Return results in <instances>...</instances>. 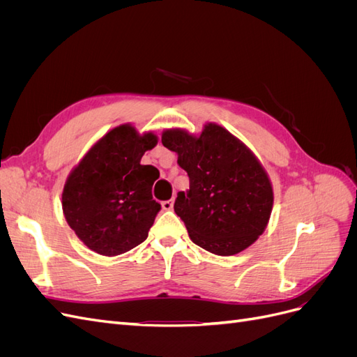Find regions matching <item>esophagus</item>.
Returning a JSON list of instances; mask_svg holds the SVG:
<instances>
[{
	"label": "esophagus",
	"instance_id": "obj_1",
	"mask_svg": "<svg viewBox=\"0 0 357 357\" xmlns=\"http://www.w3.org/2000/svg\"><path fill=\"white\" fill-rule=\"evenodd\" d=\"M172 207H174V199H168L162 202V208L164 210H172Z\"/></svg>",
	"mask_w": 357,
	"mask_h": 357
}]
</instances>
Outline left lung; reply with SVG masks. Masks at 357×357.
Instances as JSON below:
<instances>
[{
    "label": "left lung",
    "mask_w": 357,
    "mask_h": 357,
    "mask_svg": "<svg viewBox=\"0 0 357 357\" xmlns=\"http://www.w3.org/2000/svg\"><path fill=\"white\" fill-rule=\"evenodd\" d=\"M162 144L178 155L177 164L189 176V190L177 193L174 211L190 240L219 256L252 245L266 228L274 193L250 149L215 123L198 137L167 129Z\"/></svg>",
    "instance_id": "8db88e82"
}]
</instances>
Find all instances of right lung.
<instances>
[{
	"mask_svg": "<svg viewBox=\"0 0 357 357\" xmlns=\"http://www.w3.org/2000/svg\"><path fill=\"white\" fill-rule=\"evenodd\" d=\"M156 144L152 132L139 135L131 125L116 126L71 171L62 210L70 228L91 250L116 256L147 238L160 210L152 197L159 171L139 162Z\"/></svg>",
	"mask_w": 357,
	"mask_h": 357,
	"instance_id": "add662e5",
	"label": "right lung"
}]
</instances>
